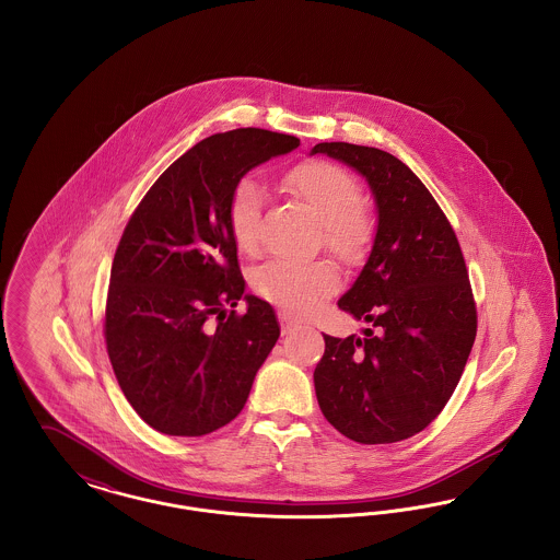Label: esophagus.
<instances>
[{"instance_id": "1", "label": "esophagus", "mask_w": 560, "mask_h": 560, "mask_svg": "<svg viewBox=\"0 0 560 560\" xmlns=\"http://www.w3.org/2000/svg\"><path fill=\"white\" fill-rule=\"evenodd\" d=\"M300 325L295 323V320L290 317V315H281V329H283V336H288V334H292V331H295Z\"/></svg>"}]
</instances>
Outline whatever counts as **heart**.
I'll return each instance as SVG.
<instances>
[{
    "instance_id": "1",
    "label": "heart",
    "mask_w": 560,
    "mask_h": 560,
    "mask_svg": "<svg viewBox=\"0 0 560 560\" xmlns=\"http://www.w3.org/2000/svg\"><path fill=\"white\" fill-rule=\"evenodd\" d=\"M283 188L295 203L320 220L323 245L347 265L365 258L373 241V220L361 206V187L345 167L329 161H304L292 167ZM260 192L252 180H241L229 203V229L245 256L260 252ZM254 290L292 315L319 308L325 295L338 288V272L325 260H270L252 275Z\"/></svg>"
}]
</instances>
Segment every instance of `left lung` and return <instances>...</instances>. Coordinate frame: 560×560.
I'll use <instances>...</instances> for the list:
<instances>
[{"instance_id": "1", "label": "left lung", "mask_w": 560, "mask_h": 560, "mask_svg": "<svg viewBox=\"0 0 560 560\" xmlns=\"http://www.w3.org/2000/svg\"><path fill=\"white\" fill-rule=\"evenodd\" d=\"M317 153L368 180L377 229L365 267L338 300L375 331L323 336L315 393L348 439L397 443L443 411L466 368L477 336L468 270L450 220L402 161L348 142H319Z\"/></svg>"}]
</instances>
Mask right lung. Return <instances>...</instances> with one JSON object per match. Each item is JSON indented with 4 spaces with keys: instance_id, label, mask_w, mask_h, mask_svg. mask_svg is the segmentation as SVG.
<instances>
[{
    "instance_id": "right-lung-1",
    "label": "right lung",
    "mask_w": 560,
    "mask_h": 560,
    "mask_svg": "<svg viewBox=\"0 0 560 560\" xmlns=\"http://www.w3.org/2000/svg\"><path fill=\"white\" fill-rule=\"evenodd\" d=\"M290 133H213L174 161L117 245L105 340L133 411L170 436H203L235 420L279 340L272 306L245 293L229 203L241 178L298 149ZM240 299L243 316L229 312Z\"/></svg>"
}]
</instances>
